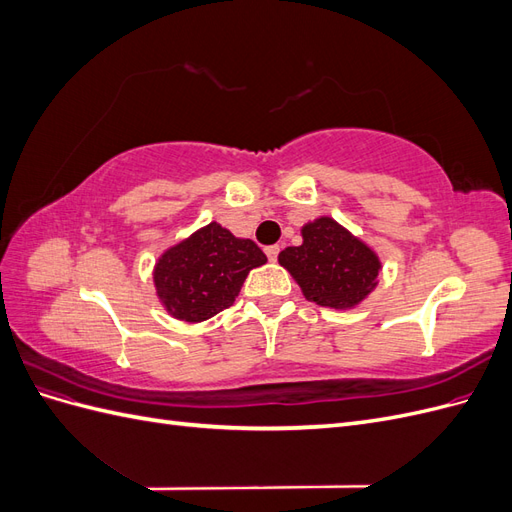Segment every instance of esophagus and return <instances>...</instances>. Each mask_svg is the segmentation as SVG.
<instances>
[{
    "instance_id": "esophagus-1",
    "label": "esophagus",
    "mask_w": 512,
    "mask_h": 512,
    "mask_svg": "<svg viewBox=\"0 0 512 512\" xmlns=\"http://www.w3.org/2000/svg\"><path fill=\"white\" fill-rule=\"evenodd\" d=\"M265 254H267V258H269L271 262H275L277 256H280V245H269V247H265Z\"/></svg>"
}]
</instances>
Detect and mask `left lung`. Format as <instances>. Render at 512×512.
<instances>
[{
	"mask_svg": "<svg viewBox=\"0 0 512 512\" xmlns=\"http://www.w3.org/2000/svg\"><path fill=\"white\" fill-rule=\"evenodd\" d=\"M303 243L286 247L277 260L301 286L307 301L322 307L352 309L376 288L382 262L367 243L333 218L307 222Z\"/></svg>",
	"mask_w": 512,
	"mask_h": 512,
	"instance_id": "1",
	"label": "left lung"
}]
</instances>
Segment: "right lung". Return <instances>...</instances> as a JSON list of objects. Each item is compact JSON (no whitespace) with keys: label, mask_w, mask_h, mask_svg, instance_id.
I'll use <instances>...</instances> for the list:
<instances>
[{"label":"right lung","mask_w":512,"mask_h":512,"mask_svg":"<svg viewBox=\"0 0 512 512\" xmlns=\"http://www.w3.org/2000/svg\"><path fill=\"white\" fill-rule=\"evenodd\" d=\"M265 262L254 241L211 222L168 247L153 269V284L170 316L203 322L235 303L247 273Z\"/></svg>","instance_id":"1"}]
</instances>
